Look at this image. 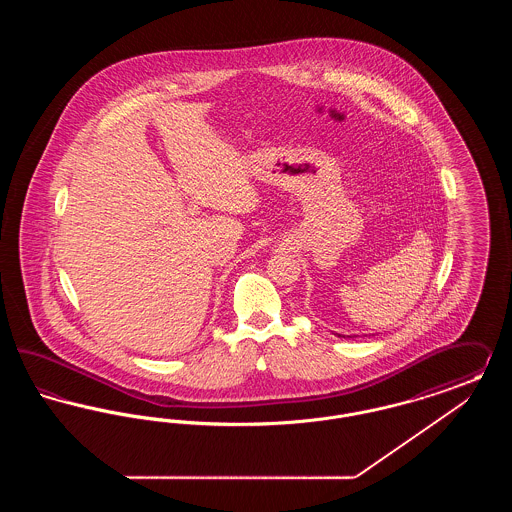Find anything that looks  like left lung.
Returning <instances> with one entry per match:
<instances>
[{"label":"left lung","mask_w":512,"mask_h":512,"mask_svg":"<svg viewBox=\"0 0 512 512\" xmlns=\"http://www.w3.org/2000/svg\"><path fill=\"white\" fill-rule=\"evenodd\" d=\"M338 336H340V338H343V336H341V334H338Z\"/></svg>","instance_id":"8db88e82"}]
</instances>
